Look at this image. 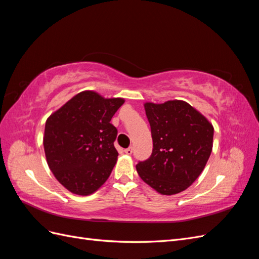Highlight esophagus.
I'll return each mask as SVG.
<instances>
[{"instance_id": "1", "label": "esophagus", "mask_w": 259, "mask_h": 259, "mask_svg": "<svg viewBox=\"0 0 259 259\" xmlns=\"http://www.w3.org/2000/svg\"><path fill=\"white\" fill-rule=\"evenodd\" d=\"M124 152L126 153V154H132V153H133V148H132V147L126 148V149H125V150H124Z\"/></svg>"}]
</instances>
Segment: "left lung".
Masks as SVG:
<instances>
[{
	"instance_id": "left-lung-1",
	"label": "left lung",
	"mask_w": 259,
	"mask_h": 259,
	"mask_svg": "<svg viewBox=\"0 0 259 259\" xmlns=\"http://www.w3.org/2000/svg\"><path fill=\"white\" fill-rule=\"evenodd\" d=\"M153 149L136 165L139 177L161 194L186 190L204 169L213 148L214 128L182 100L145 104Z\"/></svg>"
}]
</instances>
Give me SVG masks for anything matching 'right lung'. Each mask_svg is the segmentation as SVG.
<instances>
[{
	"label": "right lung",
	"instance_id": "add662e5",
	"mask_svg": "<svg viewBox=\"0 0 259 259\" xmlns=\"http://www.w3.org/2000/svg\"><path fill=\"white\" fill-rule=\"evenodd\" d=\"M124 104L85 91L70 99L45 123L44 150L58 182L69 191L89 195L105 184L116 163L117 130L110 123Z\"/></svg>",
	"mask_w": 259,
	"mask_h": 259
}]
</instances>
